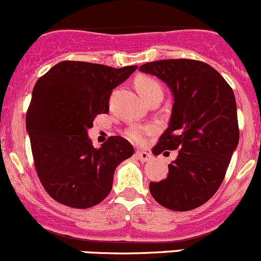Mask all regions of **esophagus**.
Masks as SVG:
<instances>
[{"label": "esophagus", "instance_id": "obj_1", "mask_svg": "<svg viewBox=\"0 0 261 261\" xmlns=\"http://www.w3.org/2000/svg\"><path fill=\"white\" fill-rule=\"evenodd\" d=\"M136 158H138L140 161H144V163H146V161L151 160L152 155L150 152L144 151V150H138V151H136Z\"/></svg>", "mask_w": 261, "mask_h": 261}]
</instances>
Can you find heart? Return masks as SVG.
<instances>
[{
	"label": "heart",
	"instance_id": "b5f03b06",
	"mask_svg": "<svg viewBox=\"0 0 261 261\" xmlns=\"http://www.w3.org/2000/svg\"><path fill=\"white\" fill-rule=\"evenodd\" d=\"M135 87L144 100H147L152 95L159 94V92H163L161 85L155 79L146 75H140L135 79ZM151 130L152 128L150 126H131L126 131V135H127V138L131 141L139 142L140 144V142H144L146 140L149 134L151 133Z\"/></svg>",
	"mask_w": 261,
	"mask_h": 261
}]
</instances>
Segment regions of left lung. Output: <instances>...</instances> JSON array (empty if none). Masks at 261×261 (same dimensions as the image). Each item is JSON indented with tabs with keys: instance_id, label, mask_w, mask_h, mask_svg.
<instances>
[{
	"instance_id": "1",
	"label": "left lung",
	"mask_w": 261,
	"mask_h": 261,
	"mask_svg": "<svg viewBox=\"0 0 261 261\" xmlns=\"http://www.w3.org/2000/svg\"><path fill=\"white\" fill-rule=\"evenodd\" d=\"M139 70L165 82L174 100L153 153L179 150L166 179L150 182V193L170 210L201 206L220 188L239 144L234 92L215 68L195 60H161Z\"/></svg>"
}]
</instances>
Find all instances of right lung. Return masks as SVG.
Listing matches in <instances>:
<instances>
[{"mask_svg":"<svg viewBox=\"0 0 261 261\" xmlns=\"http://www.w3.org/2000/svg\"><path fill=\"white\" fill-rule=\"evenodd\" d=\"M136 68L62 61L35 85L26 130L40 181L60 204L97 205L111 191L116 167L133 156V145L121 136L95 149L87 130L96 115L109 112L111 91Z\"/></svg>","mask_w":261,"mask_h":261,"instance_id":"right-lung-1","label":"right lung"}]
</instances>
